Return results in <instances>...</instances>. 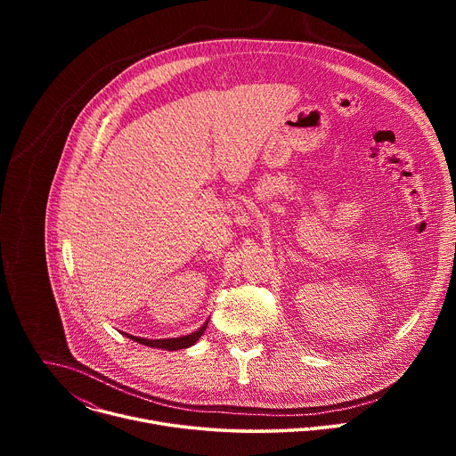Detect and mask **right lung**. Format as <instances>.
Returning a JSON list of instances; mask_svg holds the SVG:
<instances>
[{
  "mask_svg": "<svg viewBox=\"0 0 456 456\" xmlns=\"http://www.w3.org/2000/svg\"><path fill=\"white\" fill-rule=\"evenodd\" d=\"M208 322H209V321H206L199 330H194V332H191V334H187V336L169 338V339H146V338H137V336H129V334H124V336L129 338L132 341H135V343H139V345H144V346L162 348V350H167V352H175V350L189 348V346H192L194 343H197V341L202 338V334L206 332Z\"/></svg>",
  "mask_w": 456,
  "mask_h": 456,
  "instance_id": "add662e5",
  "label": "right lung"
}]
</instances>
